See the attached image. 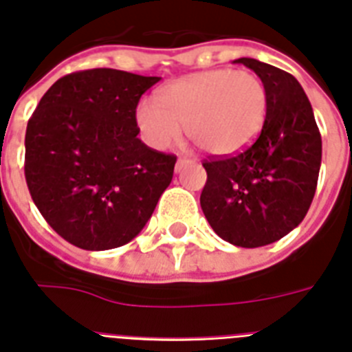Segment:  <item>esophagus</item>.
I'll use <instances>...</instances> for the list:
<instances>
[{
  "mask_svg": "<svg viewBox=\"0 0 352 352\" xmlns=\"http://www.w3.org/2000/svg\"><path fill=\"white\" fill-rule=\"evenodd\" d=\"M188 162H190L188 158H178V162H176V173H178V170H182V167L186 166Z\"/></svg>",
  "mask_w": 352,
  "mask_h": 352,
  "instance_id": "esophagus-1",
  "label": "esophagus"
}]
</instances>
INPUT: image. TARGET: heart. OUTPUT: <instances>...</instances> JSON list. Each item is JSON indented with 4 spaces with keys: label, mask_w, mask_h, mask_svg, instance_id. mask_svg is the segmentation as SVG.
<instances>
[{
    "label": "heart",
    "mask_w": 352,
    "mask_h": 352,
    "mask_svg": "<svg viewBox=\"0 0 352 352\" xmlns=\"http://www.w3.org/2000/svg\"><path fill=\"white\" fill-rule=\"evenodd\" d=\"M268 114V91L256 74L214 68L182 77L158 91V104L142 100L135 123L155 149H167L182 135L214 157H232L256 141Z\"/></svg>",
    "instance_id": "obj_1"
}]
</instances>
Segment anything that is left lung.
<instances>
[{"mask_svg": "<svg viewBox=\"0 0 352 352\" xmlns=\"http://www.w3.org/2000/svg\"><path fill=\"white\" fill-rule=\"evenodd\" d=\"M268 91L259 138L234 157L203 164L201 208L213 231L243 248L275 243L298 227L316 194L322 142L312 105L294 77L254 58H239Z\"/></svg>", "mask_w": 352, "mask_h": 352, "instance_id": "left-lung-1", "label": "left lung"}]
</instances>
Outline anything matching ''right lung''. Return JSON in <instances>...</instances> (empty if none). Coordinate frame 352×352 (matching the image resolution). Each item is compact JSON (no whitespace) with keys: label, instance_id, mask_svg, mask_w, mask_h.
I'll return each instance as SVG.
<instances>
[{"label":"right lung","instance_id":"right-lung-1","mask_svg":"<svg viewBox=\"0 0 352 352\" xmlns=\"http://www.w3.org/2000/svg\"><path fill=\"white\" fill-rule=\"evenodd\" d=\"M158 80L114 68L74 72L52 84L28 121V188L68 243H129L169 186L176 157L148 148L135 123L142 93Z\"/></svg>","mask_w":352,"mask_h":352}]
</instances>
